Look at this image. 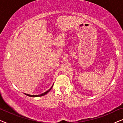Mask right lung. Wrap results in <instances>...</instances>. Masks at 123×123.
Returning a JSON list of instances; mask_svg holds the SVG:
<instances>
[{"label":"right lung","mask_w":123,"mask_h":123,"mask_svg":"<svg viewBox=\"0 0 123 123\" xmlns=\"http://www.w3.org/2000/svg\"><path fill=\"white\" fill-rule=\"evenodd\" d=\"M53 86H52V87L50 88L48 90V91H47V92H44V93H42V94H39V95H35V96H34V95H30V94H25L26 95H27V96H29V97H40V96H44V95H45V94H47V93H48L49 92L50 90H51V89L52 88V87H53Z\"/></svg>","instance_id":"right-lung-1"}]
</instances>
